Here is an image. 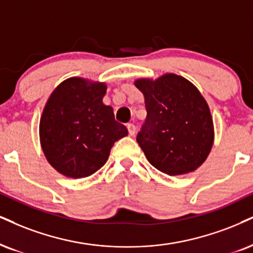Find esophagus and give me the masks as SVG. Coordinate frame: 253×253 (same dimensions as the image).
<instances>
[{
  "label": "esophagus",
  "mask_w": 253,
  "mask_h": 253,
  "mask_svg": "<svg viewBox=\"0 0 253 253\" xmlns=\"http://www.w3.org/2000/svg\"><path fill=\"white\" fill-rule=\"evenodd\" d=\"M127 130H129V133H130V136H133L136 133V126H135V124H132V123H127Z\"/></svg>",
  "instance_id": "1"
}]
</instances>
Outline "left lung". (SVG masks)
<instances>
[{
  "mask_svg": "<svg viewBox=\"0 0 253 253\" xmlns=\"http://www.w3.org/2000/svg\"><path fill=\"white\" fill-rule=\"evenodd\" d=\"M135 85L144 95L146 108L137 143L150 164L170 176L198 169L214 141L210 108L199 90L171 73L138 79Z\"/></svg>",
  "mask_w": 253,
  "mask_h": 253,
  "instance_id": "1",
  "label": "left lung"
}]
</instances>
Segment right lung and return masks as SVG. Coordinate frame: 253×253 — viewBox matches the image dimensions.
Segmentation results:
<instances>
[{
	"label": "right lung",
	"instance_id": "add662e5",
	"mask_svg": "<svg viewBox=\"0 0 253 253\" xmlns=\"http://www.w3.org/2000/svg\"><path fill=\"white\" fill-rule=\"evenodd\" d=\"M107 84L70 77L56 86L40 120V142L46 161L69 178H84L101 169L115 142L127 135L103 103Z\"/></svg>",
	"mask_w": 253,
	"mask_h": 253
}]
</instances>
